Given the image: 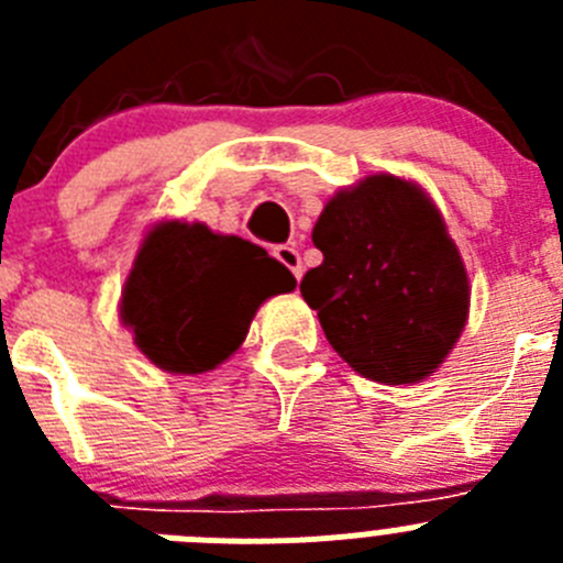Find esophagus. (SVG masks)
I'll return each mask as SVG.
<instances>
[{"instance_id": "34e87169", "label": "esophagus", "mask_w": 563, "mask_h": 563, "mask_svg": "<svg viewBox=\"0 0 563 563\" xmlns=\"http://www.w3.org/2000/svg\"><path fill=\"white\" fill-rule=\"evenodd\" d=\"M273 256H276L278 262H282V265L292 273V276L301 278V273L305 271H301V256H298L296 245H278L276 251H273Z\"/></svg>"}]
</instances>
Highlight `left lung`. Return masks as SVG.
<instances>
[{
	"mask_svg": "<svg viewBox=\"0 0 563 563\" xmlns=\"http://www.w3.org/2000/svg\"><path fill=\"white\" fill-rule=\"evenodd\" d=\"M324 262L301 296L357 375L400 386L429 377L467 318V273L434 202L391 174L335 194L312 228Z\"/></svg>",
	"mask_w": 563,
	"mask_h": 563,
	"instance_id": "obj_1",
	"label": "left lung"
}]
</instances>
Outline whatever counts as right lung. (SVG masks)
<instances>
[{
  "label": "right lung",
  "instance_id": "right-lung-1",
  "mask_svg": "<svg viewBox=\"0 0 563 563\" xmlns=\"http://www.w3.org/2000/svg\"><path fill=\"white\" fill-rule=\"evenodd\" d=\"M292 287L265 247L200 222H163L137 251L121 318L161 369L200 375L239 350L262 301Z\"/></svg>",
  "mask_w": 563,
  "mask_h": 563
}]
</instances>
